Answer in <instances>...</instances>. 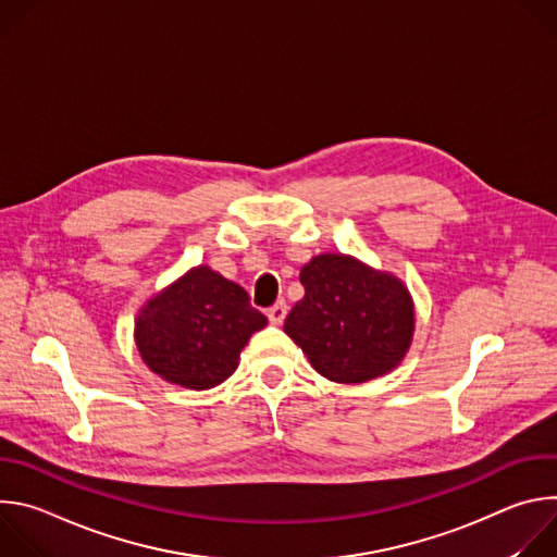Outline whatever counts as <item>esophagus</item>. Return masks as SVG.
Returning <instances> with one entry per match:
<instances>
[{
  "mask_svg": "<svg viewBox=\"0 0 557 557\" xmlns=\"http://www.w3.org/2000/svg\"><path fill=\"white\" fill-rule=\"evenodd\" d=\"M269 322L271 324H275V326H280L284 320H286V314H288V306L284 304V301H280V304H275V306H271L269 308Z\"/></svg>",
  "mask_w": 557,
  "mask_h": 557,
  "instance_id": "1",
  "label": "esophagus"
}]
</instances>
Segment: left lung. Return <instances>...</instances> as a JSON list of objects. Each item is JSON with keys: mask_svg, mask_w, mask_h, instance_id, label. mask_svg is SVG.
Returning a JSON list of instances; mask_svg holds the SVG:
<instances>
[{"mask_svg": "<svg viewBox=\"0 0 557 557\" xmlns=\"http://www.w3.org/2000/svg\"><path fill=\"white\" fill-rule=\"evenodd\" d=\"M304 297L284 333L310 366L335 383H366L392 372L414 339L408 286L346 253H320L301 267Z\"/></svg>", "mask_w": 557, "mask_h": 557, "instance_id": "1", "label": "left lung"}]
</instances>
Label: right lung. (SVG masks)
<instances>
[{"label":"right lung","mask_w":557,"mask_h":557,"mask_svg":"<svg viewBox=\"0 0 557 557\" xmlns=\"http://www.w3.org/2000/svg\"><path fill=\"white\" fill-rule=\"evenodd\" d=\"M267 324L240 284L198 264L138 308L134 344L163 381L209 389L237 370L251 335Z\"/></svg>","instance_id":"add662e5"}]
</instances>
